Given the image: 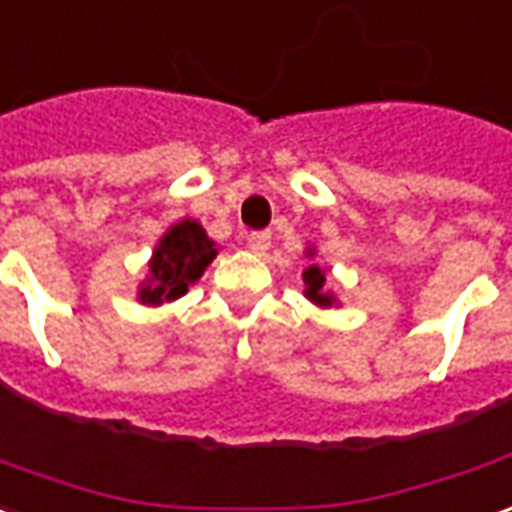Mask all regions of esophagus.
<instances>
[{"mask_svg":"<svg viewBox=\"0 0 512 512\" xmlns=\"http://www.w3.org/2000/svg\"><path fill=\"white\" fill-rule=\"evenodd\" d=\"M248 248L253 250V253H264V250L270 248V234H267V231H253V234L248 236Z\"/></svg>","mask_w":512,"mask_h":512,"instance_id":"34e87169","label":"esophagus"}]
</instances>
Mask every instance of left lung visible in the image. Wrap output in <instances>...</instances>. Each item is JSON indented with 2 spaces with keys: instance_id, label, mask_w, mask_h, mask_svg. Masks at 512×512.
Returning <instances> with one entry per match:
<instances>
[{
  "instance_id": "8db88e82",
  "label": "left lung",
  "mask_w": 512,
  "mask_h": 512,
  "mask_svg": "<svg viewBox=\"0 0 512 512\" xmlns=\"http://www.w3.org/2000/svg\"><path fill=\"white\" fill-rule=\"evenodd\" d=\"M309 256H312V250H309ZM303 284H306L303 295H306L312 303H317V306H331V303H334V295L323 290V284H326V273H323L317 264H312V267L303 273Z\"/></svg>"
}]
</instances>
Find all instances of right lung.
Listing matches in <instances>:
<instances>
[{"instance_id":"add662e5","label":"right lung","mask_w":512,"mask_h":512,"mask_svg":"<svg viewBox=\"0 0 512 512\" xmlns=\"http://www.w3.org/2000/svg\"><path fill=\"white\" fill-rule=\"evenodd\" d=\"M217 248L203 225L195 220H181L158 239L150 259V278L139 290V301L158 306L186 295V290L203 276V270L214 262Z\"/></svg>"}]
</instances>
